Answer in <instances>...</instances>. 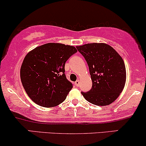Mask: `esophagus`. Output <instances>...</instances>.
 <instances>
[{
  "instance_id": "34e87169",
  "label": "esophagus",
  "mask_w": 146,
  "mask_h": 146,
  "mask_svg": "<svg viewBox=\"0 0 146 146\" xmlns=\"http://www.w3.org/2000/svg\"><path fill=\"white\" fill-rule=\"evenodd\" d=\"M75 85H76V87H78V86L80 85V81H79V80H76V81L75 82Z\"/></svg>"
}]
</instances>
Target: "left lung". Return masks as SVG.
Instances as JSON below:
<instances>
[{
  "label": "left lung",
  "instance_id": "8db88e82",
  "mask_svg": "<svg viewBox=\"0 0 146 146\" xmlns=\"http://www.w3.org/2000/svg\"><path fill=\"white\" fill-rule=\"evenodd\" d=\"M76 48L89 66L92 88L81 92L85 100L96 106H108L118 98L125 87L126 68L121 56L106 43H89Z\"/></svg>",
  "mask_w": 146,
  "mask_h": 146
}]
</instances>
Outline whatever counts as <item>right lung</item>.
Returning <instances> with one entry per match:
<instances>
[{"label":"right lung","instance_id":"obj_1","mask_svg":"<svg viewBox=\"0 0 146 146\" xmlns=\"http://www.w3.org/2000/svg\"><path fill=\"white\" fill-rule=\"evenodd\" d=\"M77 52L73 46L46 43L30 51L20 69L22 85L29 98L44 108L58 106L73 87L66 78L65 64Z\"/></svg>","mask_w":146,"mask_h":146}]
</instances>
